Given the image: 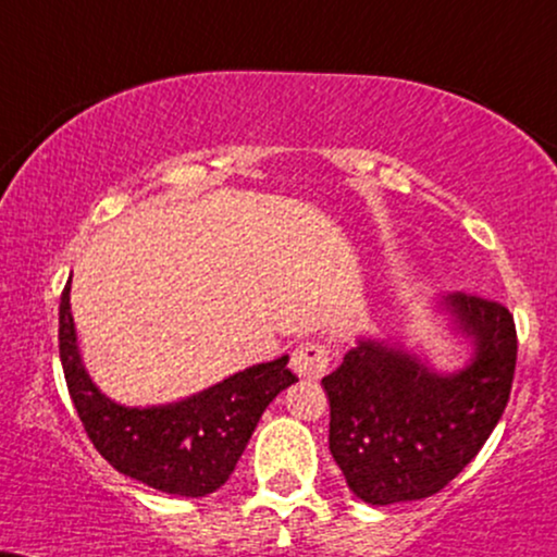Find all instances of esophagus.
<instances>
[{
    "mask_svg": "<svg viewBox=\"0 0 557 557\" xmlns=\"http://www.w3.org/2000/svg\"><path fill=\"white\" fill-rule=\"evenodd\" d=\"M329 349L319 342H302L295 347L290 357V368L298 377L319 380L329 370Z\"/></svg>",
    "mask_w": 557,
    "mask_h": 557,
    "instance_id": "34e87169",
    "label": "esophagus"
}]
</instances>
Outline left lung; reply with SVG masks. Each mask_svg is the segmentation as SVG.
Returning a JSON list of instances; mask_svg holds the SVG:
<instances>
[{
    "mask_svg": "<svg viewBox=\"0 0 557 557\" xmlns=\"http://www.w3.org/2000/svg\"><path fill=\"white\" fill-rule=\"evenodd\" d=\"M468 360L436 370L424 351L388 336H360L321 380L329 449L349 491L370 506L419 502L442 491L502 419L517 364V329L502 302L453 293L434 306Z\"/></svg>",
    "mask_w": 557,
    "mask_h": 557,
    "instance_id": "left-lung-1",
    "label": "left lung"
}]
</instances>
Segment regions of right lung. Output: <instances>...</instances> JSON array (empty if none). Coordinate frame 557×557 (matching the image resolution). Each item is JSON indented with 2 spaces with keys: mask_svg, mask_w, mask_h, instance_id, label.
<instances>
[{
  "mask_svg": "<svg viewBox=\"0 0 557 557\" xmlns=\"http://www.w3.org/2000/svg\"><path fill=\"white\" fill-rule=\"evenodd\" d=\"M59 355L74 408L97 453L117 473L187 498L213 494L228 481L264 408L280 391L298 383L283 355L172 404H117L84 368L72 315V280L61 293Z\"/></svg>",
  "mask_w": 557,
  "mask_h": 557,
  "instance_id": "right-lung-1",
  "label": "right lung"
}]
</instances>
